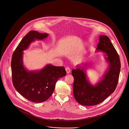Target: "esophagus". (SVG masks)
Wrapping results in <instances>:
<instances>
[{
    "label": "esophagus",
    "mask_w": 129,
    "mask_h": 129,
    "mask_svg": "<svg viewBox=\"0 0 129 129\" xmlns=\"http://www.w3.org/2000/svg\"><path fill=\"white\" fill-rule=\"evenodd\" d=\"M65 70L66 71V72H67V74H69V73H70V69L69 67H67L65 68Z\"/></svg>",
    "instance_id": "1"
}]
</instances>
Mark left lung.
Listing matches in <instances>:
<instances>
[{
  "instance_id": "left-lung-1",
  "label": "left lung",
  "mask_w": 129,
  "mask_h": 129,
  "mask_svg": "<svg viewBox=\"0 0 129 129\" xmlns=\"http://www.w3.org/2000/svg\"><path fill=\"white\" fill-rule=\"evenodd\" d=\"M96 50L107 53L106 58L109 66L102 80L95 86L92 85L88 81L84 68L78 67L71 71L74 78L73 95L82 105L93 106L100 104L113 92L118 84L120 61L118 54L107 36H100Z\"/></svg>"
}]
</instances>
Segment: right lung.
Masks as SVG:
<instances>
[{"mask_svg":"<svg viewBox=\"0 0 129 129\" xmlns=\"http://www.w3.org/2000/svg\"><path fill=\"white\" fill-rule=\"evenodd\" d=\"M46 33L35 30L29 31L18 44L12 55L11 69L12 82L16 90L27 100L34 103L43 102L52 95L57 81L66 75L63 66L47 65L40 71H29L22 63L23 51L35 40H43Z\"/></svg>","mask_w":129,"mask_h":129,"instance_id":"add662e5","label":"right lung"}]
</instances>
